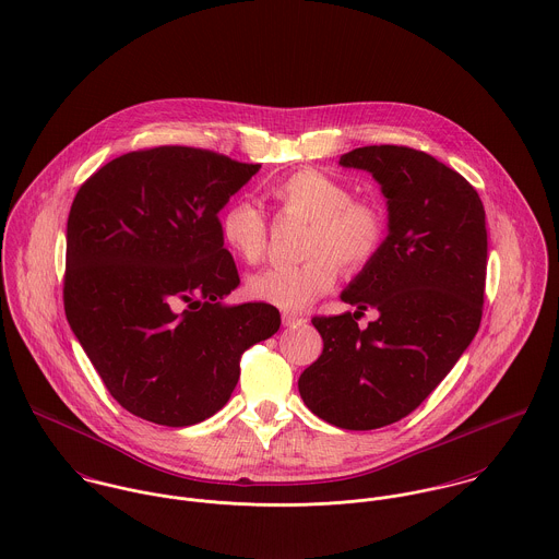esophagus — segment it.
Listing matches in <instances>:
<instances>
[{
	"label": "esophagus",
	"instance_id": "34e87169",
	"mask_svg": "<svg viewBox=\"0 0 559 559\" xmlns=\"http://www.w3.org/2000/svg\"><path fill=\"white\" fill-rule=\"evenodd\" d=\"M305 322H307V318H305V316L289 313V311H285V313H283V324H285V326H300V324H305Z\"/></svg>",
	"mask_w": 559,
	"mask_h": 559
}]
</instances>
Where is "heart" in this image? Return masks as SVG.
Returning a JSON list of instances; mask_svg holds the SVG:
<instances>
[{
    "instance_id": "heart-1",
    "label": "heart",
    "mask_w": 559,
    "mask_h": 559,
    "mask_svg": "<svg viewBox=\"0 0 559 559\" xmlns=\"http://www.w3.org/2000/svg\"><path fill=\"white\" fill-rule=\"evenodd\" d=\"M270 198L283 217L309 222L302 254L294 267H274L250 278L252 298L283 311H302L337 281V263L359 272L382 252L389 219L373 200H355L348 186L322 170L302 168L276 183ZM224 243L246 263L257 265L267 252V219L248 200L230 202L219 219Z\"/></svg>"
}]
</instances>
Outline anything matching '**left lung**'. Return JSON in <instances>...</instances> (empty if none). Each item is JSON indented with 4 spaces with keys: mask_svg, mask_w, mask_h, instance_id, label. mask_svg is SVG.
I'll list each match as a JSON object with an SVG mask.
<instances>
[{
    "mask_svg": "<svg viewBox=\"0 0 559 559\" xmlns=\"http://www.w3.org/2000/svg\"><path fill=\"white\" fill-rule=\"evenodd\" d=\"M340 164L380 181L389 237L342 292L357 311L311 318L324 346L298 391L326 424L376 430L421 406L480 326L485 209L463 175L411 146H359ZM368 306L381 318L359 330L356 313Z\"/></svg>",
    "mask_w": 559,
    "mask_h": 559,
    "instance_id": "8db88e82",
    "label": "left lung"
}]
</instances>
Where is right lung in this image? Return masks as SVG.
<instances>
[{"label": "right lung", "instance_id": "add662e5", "mask_svg": "<svg viewBox=\"0 0 559 559\" xmlns=\"http://www.w3.org/2000/svg\"><path fill=\"white\" fill-rule=\"evenodd\" d=\"M259 168L195 146L140 148L98 168L72 202L66 316L111 397L144 421L213 417L243 350L281 326L272 305H224L239 272L219 211Z\"/></svg>", "mask_w": 559, "mask_h": 559}]
</instances>
